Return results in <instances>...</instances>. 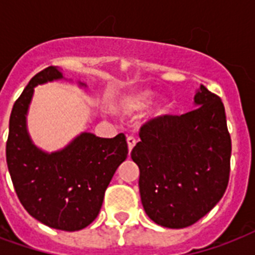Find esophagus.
I'll return each mask as SVG.
<instances>
[{
	"label": "esophagus",
	"mask_w": 255,
	"mask_h": 255,
	"mask_svg": "<svg viewBox=\"0 0 255 255\" xmlns=\"http://www.w3.org/2000/svg\"><path fill=\"white\" fill-rule=\"evenodd\" d=\"M127 144H128V153H131V151L133 149V147L136 145V139L135 137H132V136H129V137H127Z\"/></svg>",
	"instance_id": "1"
}]
</instances>
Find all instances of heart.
Instances as JSON below:
<instances>
[{"label": "heart", "mask_w": 255, "mask_h": 255, "mask_svg": "<svg viewBox=\"0 0 255 255\" xmlns=\"http://www.w3.org/2000/svg\"><path fill=\"white\" fill-rule=\"evenodd\" d=\"M157 98V92L151 88H141L119 96L114 102V110L122 115H135L145 111ZM172 108V103L168 99H161L153 108V116L163 118L168 115Z\"/></svg>", "instance_id": "b5f03b06"}]
</instances>
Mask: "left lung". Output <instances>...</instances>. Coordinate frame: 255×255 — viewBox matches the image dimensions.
Here are the masks:
<instances>
[{"label":"left lung","mask_w":255,"mask_h":255,"mask_svg":"<svg viewBox=\"0 0 255 255\" xmlns=\"http://www.w3.org/2000/svg\"><path fill=\"white\" fill-rule=\"evenodd\" d=\"M193 111L140 128L131 157L140 169L145 213L157 225H193L217 205L229 182L232 140L221 99L200 85Z\"/></svg>","instance_id":"left-lung-1"}]
</instances>
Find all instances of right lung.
Listing matches in <instances>:
<instances>
[{
	"label": "right lung",
	"instance_id": "1",
	"mask_svg": "<svg viewBox=\"0 0 255 255\" xmlns=\"http://www.w3.org/2000/svg\"><path fill=\"white\" fill-rule=\"evenodd\" d=\"M63 79L62 70L50 66L31 78L14 103L6 163L15 193L31 217L54 229L75 232L98 217L104 192L127 159L128 147L123 133L104 139L91 132H81L55 152H46L34 144L27 131L34 87ZM78 86L87 87L83 82Z\"/></svg>",
	"mask_w": 255,
	"mask_h": 255
}]
</instances>
